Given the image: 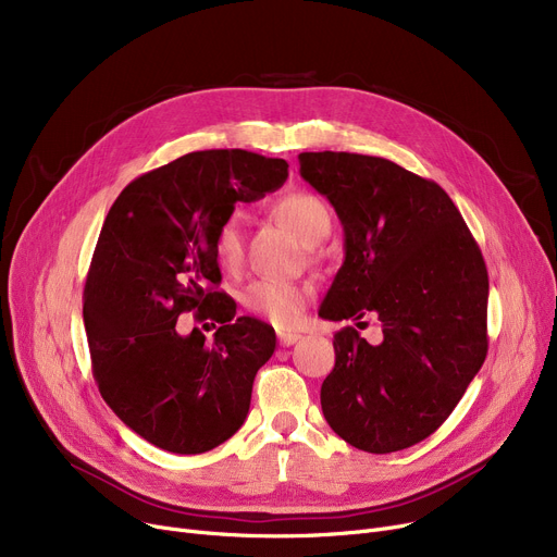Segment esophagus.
<instances>
[{"label": "esophagus", "mask_w": 557, "mask_h": 557, "mask_svg": "<svg viewBox=\"0 0 557 557\" xmlns=\"http://www.w3.org/2000/svg\"><path fill=\"white\" fill-rule=\"evenodd\" d=\"M300 338H302V336H300L298 332H288V330H280V332H277V341H280L282 347L294 345V343H298Z\"/></svg>", "instance_id": "34e87169"}]
</instances>
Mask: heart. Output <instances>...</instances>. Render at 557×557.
I'll return each mask as SVG.
<instances>
[{
	"instance_id": "obj_1",
	"label": "heart",
	"mask_w": 557,
	"mask_h": 557,
	"mask_svg": "<svg viewBox=\"0 0 557 557\" xmlns=\"http://www.w3.org/2000/svg\"><path fill=\"white\" fill-rule=\"evenodd\" d=\"M275 214L296 232L302 244L327 234L332 219L323 200L307 191L286 194L275 202ZM214 257L223 269H237L244 255V214L232 210L216 225L212 239ZM311 288L286 280H257L244 290V307L275 325H294L300 318Z\"/></svg>"
}]
</instances>
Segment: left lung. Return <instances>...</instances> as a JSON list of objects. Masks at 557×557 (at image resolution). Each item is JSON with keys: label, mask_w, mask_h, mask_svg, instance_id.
<instances>
[{"label": "left lung", "mask_w": 557, "mask_h": 557, "mask_svg": "<svg viewBox=\"0 0 557 557\" xmlns=\"http://www.w3.org/2000/svg\"><path fill=\"white\" fill-rule=\"evenodd\" d=\"M300 175L336 210L345 259L318 309L376 313L384 341L334 336L320 388L327 424L357 449L422 443L465 395L487 355V269L454 200L433 181L359 153H300ZM359 325V323H357Z\"/></svg>", "instance_id": "left-lung-1"}]
</instances>
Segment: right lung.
<instances>
[{"instance_id":"obj_1","label":"right lung","mask_w":557,"mask_h":557,"mask_svg":"<svg viewBox=\"0 0 557 557\" xmlns=\"http://www.w3.org/2000/svg\"><path fill=\"white\" fill-rule=\"evenodd\" d=\"M288 164L242 149L196 151L135 178L103 221L83 290V323L101 397L128 429L171 454H202L237 433L275 332L212 290V239L234 202L284 185ZM216 319L208 344L174 323Z\"/></svg>"}]
</instances>
